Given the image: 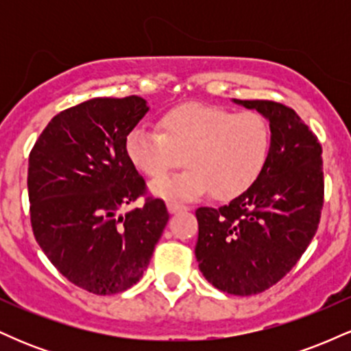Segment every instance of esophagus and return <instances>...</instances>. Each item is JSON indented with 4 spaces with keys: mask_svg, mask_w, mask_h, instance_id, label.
<instances>
[{
    "mask_svg": "<svg viewBox=\"0 0 351 351\" xmlns=\"http://www.w3.org/2000/svg\"><path fill=\"white\" fill-rule=\"evenodd\" d=\"M167 208H168V211H170V213L186 211V209H189V206H184V204H180V203H176V201H168Z\"/></svg>",
    "mask_w": 351,
    "mask_h": 351,
    "instance_id": "esophagus-1",
    "label": "esophagus"
}]
</instances>
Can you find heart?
<instances>
[{
    "mask_svg": "<svg viewBox=\"0 0 351 351\" xmlns=\"http://www.w3.org/2000/svg\"><path fill=\"white\" fill-rule=\"evenodd\" d=\"M160 132L136 127L125 140L132 165L158 178L188 163L186 170L156 180L152 191L163 198L188 199L208 191L232 199L261 178L272 148V132L257 112H232L204 104H183L160 117Z\"/></svg>",
    "mask_w": 351,
    "mask_h": 351,
    "instance_id": "1",
    "label": "heart"
}]
</instances>
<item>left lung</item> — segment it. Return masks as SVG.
<instances>
[{
	"label": "left lung",
	"instance_id": "left-lung-1",
	"mask_svg": "<svg viewBox=\"0 0 351 351\" xmlns=\"http://www.w3.org/2000/svg\"><path fill=\"white\" fill-rule=\"evenodd\" d=\"M269 120L272 148L256 184L221 208H198L196 261L209 284L254 295L277 284L308 247L324 206L322 145L302 119L272 100H237Z\"/></svg>",
	"mask_w": 351,
	"mask_h": 351
}]
</instances>
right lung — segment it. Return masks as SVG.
<instances>
[{"label":"right lung","mask_w":351,"mask_h":351,"mask_svg":"<svg viewBox=\"0 0 351 351\" xmlns=\"http://www.w3.org/2000/svg\"><path fill=\"white\" fill-rule=\"evenodd\" d=\"M147 112L136 95L90 99L56 115L29 153L36 241L67 280L97 295L140 280L170 217L165 201L152 196L119 215L147 191L125 152Z\"/></svg>","instance_id":"obj_1"}]
</instances>
